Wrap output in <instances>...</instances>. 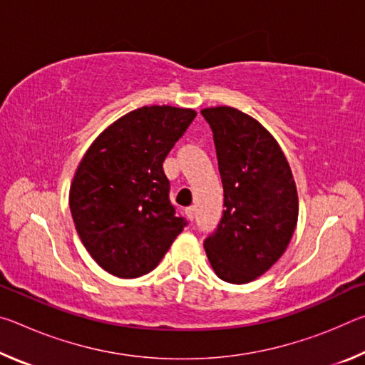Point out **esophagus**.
Returning <instances> with one entry per match:
<instances>
[{"label": "esophagus", "instance_id": "obj_1", "mask_svg": "<svg viewBox=\"0 0 365 365\" xmlns=\"http://www.w3.org/2000/svg\"><path fill=\"white\" fill-rule=\"evenodd\" d=\"M185 214H187V217H188L190 220H193V219H195V215H196V209H195V206H190V207L185 209Z\"/></svg>", "mask_w": 365, "mask_h": 365}]
</instances>
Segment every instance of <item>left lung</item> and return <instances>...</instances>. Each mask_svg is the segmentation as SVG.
Wrapping results in <instances>:
<instances>
[{"mask_svg":"<svg viewBox=\"0 0 365 365\" xmlns=\"http://www.w3.org/2000/svg\"><path fill=\"white\" fill-rule=\"evenodd\" d=\"M209 123L224 187V212L205 240L219 279L250 283L285 252L298 222V191L285 154L251 115L217 106L201 110Z\"/></svg>","mask_w":365,"mask_h":365,"instance_id":"1","label":"left lung"}]
</instances>
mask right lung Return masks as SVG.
<instances>
[{"mask_svg":"<svg viewBox=\"0 0 365 365\" xmlns=\"http://www.w3.org/2000/svg\"><path fill=\"white\" fill-rule=\"evenodd\" d=\"M196 113L143 106L109 125L80 160L69 206L86 251L120 279L151 272L187 220L169 200L163 163Z\"/></svg>","mask_w":365,"mask_h":365,"instance_id":"obj_1","label":"right lung"}]
</instances>
